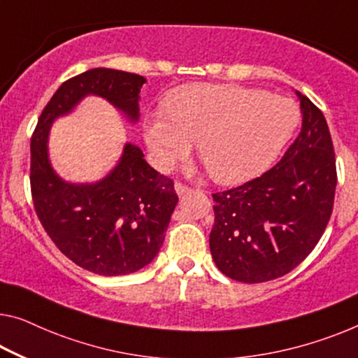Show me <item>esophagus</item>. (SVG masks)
Returning a JSON list of instances; mask_svg holds the SVG:
<instances>
[{
	"instance_id": "esophagus-1",
	"label": "esophagus",
	"mask_w": 358,
	"mask_h": 358,
	"mask_svg": "<svg viewBox=\"0 0 358 358\" xmlns=\"http://www.w3.org/2000/svg\"><path fill=\"white\" fill-rule=\"evenodd\" d=\"M175 191H177L178 196H183L186 193H189L191 188H189V186H186L183 183H180V181H177V183H175Z\"/></svg>"
}]
</instances>
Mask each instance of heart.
Masks as SVG:
<instances>
[{
	"label": "heart",
	"mask_w": 358,
	"mask_h": 358,
	"mask_svg": "<svg viewBox=\"0 0 358 358\" xmlns=\"http://www.w3.org/2000/svg\"><path fill=\"white\" fill-rule=\"evenodd\" d=\"M301 120L294 101L264 90L191 83L173 90L165 110L146 115L145 140L159 169L188 157L197 141L212 180L236 185L275 161Z\"/></svg>",
	"instance_id": "heart-1"
}]
</instances>
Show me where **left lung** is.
Segmentation results:
<instances>
[{
	"label": "left lung",
	"instance_id": "8db88e82",
	"mask_svg": "<svg viewBox=\"0 0 358 358\" xmlns=\"http://www.w3.org/2000/svg\"><path fill=\"white\" fill-rule=\"evenodd\" d=\"M302 128L281 161L238 188L212 194L209 246L228 278L264 282L289 273L322 238L333 212L336 157L323 112L307 96Z\"/></svg>",
	"mask_w": 358,
	"mask_h": 358
}]
</instances>
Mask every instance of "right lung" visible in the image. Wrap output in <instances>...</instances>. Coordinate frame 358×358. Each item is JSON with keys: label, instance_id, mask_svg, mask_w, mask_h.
<instances>
[{"label": "right lung", "instance_id": "add662e5", "mask_svg": "<svg viewBox=\"0 0 358 358\" xmlns=\"http://www.w3.org/2000/svg\"><path fill=\"white\" fill-rule=\"evenodd\" d=\"M146 78L114 69H92L64 82L43 109L30 143V188L35 212L57 249L82 268L103 276L138 271L162 248L178 196L138 146L127 143L119 164L96 183L62 180L48 157V135L57 117L85 96H101L130 122L140 117Z\"/></svg>", "mask_w": 358, "mask_h": 358}]
</instances>
